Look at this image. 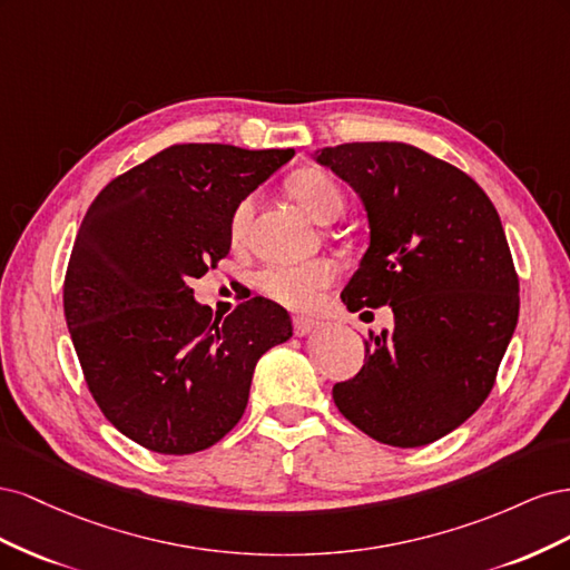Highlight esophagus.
I'll return each mask as SVG.
<instances>
[{
	"mask_svg": "<svg viewBox=\"0 0 570 570\" xmlns=\"http://www.w3.org/2000/svg\"><path fill=\"white\" fill-rule=\"evenodd\" d=\"M292 327H295V335H297V337H304V335H308V333H314L316 327H318V323H316L314 318L295 316V318H292Z\"/></svg>",
	"mask_w": 570,
	"mask_h": 570,
	"instance_id": "1",
	"label": "esophagus"
}]
</instances>
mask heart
Masks as SVG:
<instances>
[{
	"label": "heart",
	"mask_w": 570,
	"mask_h": 570,
	"mask_svg": "<svg viewBox=\"0 0 570 570\" xmlns=\"http://www.w3.org/2000/svg\"><path fill=\"white\" fill-rule=\"evenodd\" d=\"M289 195L295 197L304 209L312 214L318 223H331L340 218L344 209L342 189L331 174L321 168H304L295 174L287 183ZM254 197H245L235 206L230 218V235L235 243H243L249 230L252 214H254ZM337 268L333 262L316 258V262L297 264V266H266L256 273V287L271 302L287 306V308H308L318 292L325 289L335 281Z\"/></svg>",
	"instance_id": "b5f03b06"
}]
</instances>
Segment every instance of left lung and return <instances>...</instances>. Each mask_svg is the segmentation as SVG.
Returning a JSON list of instances; mask_svg holds the SVG:
<instances>
[{
  "label": "left lung",
  "instance_id": "left-lung-1",
  "mask_svg": "<svg viewBox=\"0 0 570 570\" xmlns=\"http://www.w3.org/2000/svg\"><path fill=\"white\" fill-rule=\"evenodd\" d=\"M314 157L356 189L368 216L371 245L342 302L394 314L333 400L377 442H435L488 400L519 323L502 220L471 176L413 145L350 142Z\"/></svg>",
  "mask_w": 570,
  "mask_h": 570
}]
</instances>
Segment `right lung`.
Masks as SVG:
<instances>
[{
    "instance_id": "right-lung-1",
    "label": "right lung",
    "mask_w": 570,
    "mask_h": 570,
    "mask_svg": "<svg viewBox=\"0 0 570 570\" xmlns=\"http://www.w3.org/2000/svg\"><path fill=\"white\" fill-rule=\"evenodd\" d=\"M295 149L174 145L114 178L85 214L63 283V314L97 406L159 454L209 450L243 419L256 361L292 337L264 297L226 318L189 278L230 252L235 206Z\"/></svg>"
}]
</instances>
